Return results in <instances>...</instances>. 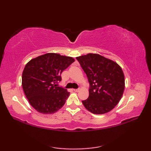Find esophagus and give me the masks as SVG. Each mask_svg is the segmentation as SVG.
Segmentation results:
<instances>
[{
    "label": "esophagus",
    "mask_w": 151,
    "mask_h": 151,
    "mask_svg": "<svg viewBox=\"0 0 151 151\" xmlns=\"http://www.w3.org/2000/svg\"><path fill=\"white\" fill-rule=\"evenodd\" d=\"M74 91H75V92H78V91H79V90H80V89H73Z\"/></svg>",
    "instance_id": "obj_1"
}]
</instances>
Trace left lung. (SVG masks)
Segmentation results:
<instances>
[{"label":"left lung","mask_w":151,"mask_h":151,"mask_svg":"<svg viewBox=\"0 0 151 151\" xmlns=\"http://www.w3.org/2000/svg\"><path fill=\"white\" fill-rule=\"evenodd\" d=\"M89 83V97L82 101L84 107L95 114H103L116 106L123 94L124 76L114 61L97 54L76 57Z\"/></svg>","instance_id":"1"}]
</instances>
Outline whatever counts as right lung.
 Returning <instances> with one entry per match:
<instances>
[{"mask_svg": "<svg viewBox=\"0 0 151 151\" xmlns=\"http://www.w3.org/2000/svg\"><path fill=\"white\" fill-rule=\"evenodd\" d=\"M74 62L72 57L47 53L27 63L22 72V86L35 110L50 114L63 106L69 92L58 84L62 81L63 70Z\"/></svg>", "mask_w": 151, "mask_h": 151, "instance_id": "1", "label": "right lung"}]
</instances>
